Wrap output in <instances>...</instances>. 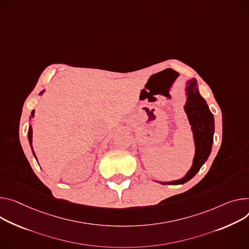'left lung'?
I'll return each instance as SVG.
<instances>
[{"label": "left lung", "mask_w": 249, "mask_h": 249, "mask_svg": "<svg viewBox=\"0 0 249 249\" xmlns=\"http://www.w3.org/2000/svg\"><path fill=\"white\" fill-rule=\"evenodd\" d=\"M185 110L194 132L196 144L194 163L185 178L174 180V182L162 183L163 185H179L187 183L205 164L212 151L214 132L213 115L210 111L206 100L199 94L196 79L191 80L188 86V98Z\"/></svg>", "instance_id": "1"}]
</instances>
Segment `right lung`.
<instances>
[{"label":"right lung","instance_id":"obj_1","mask_svg":"<svg viewBox=\"0 0 249 249\" xmlns=\"http://www.w3.org/2000/svg\"><path fill=\"white\" fill-rule=\"evenodd\" d=\"M34 113H35V111H33V112H32V116L34 115ZM32 116H31V118H32ZM31 118H30V119H31ZM28 135H29V141H30V145H31V147H32V150H33L34 156L36 157V154H35V152H34V149H33V145H32V142H33V129H32V126H30V127H29V132H28Z\"/></svg>","mask_w":249,"mask_h":249}]
</instances>
